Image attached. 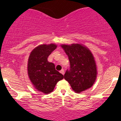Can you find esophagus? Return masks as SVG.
I'll return each instance as SVG.
<instances>
[{
	"label": "esophagus",
	"mask_w": 121,
	"mask_h": 121,
	"mask_svg": "<svg viewBox=\"0 0 121 121\" xmlns=\"http://www.w3.org/2000/svg\"><path fill=\"white\" fill-rule=\"evenodd\" d=\"M60 73L61 74H63V75H64V69H61V70L60 71Z\"/></svg>",
	"instance_id": "34e87169"
}]
</instances>
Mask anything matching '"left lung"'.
I'll list each match as a JSON object with an SVG mask.
<instances>
[{
	"instance_id": "left-lung-1",
	"label": "left lung",
	"mask_w": 121,
	"mask_h": 121,
	"mask_svg": "<svg viewBox=\"0 0 121 121\" xmlns=\"http://www.w3.org/2000/svg\"><path fill=\"white\" fill-rule=\"evenodd\" d=\"M61 47L68 56L70 65L64 74L65 80L77 93L91 88L95 81L97 71L90 50L80 44H63Z\"/></svg>"
}]
</instances>
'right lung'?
I'll use <instances>...</instances> for the list:
<instances>
[{
	"label": "right lung",
	"instance_id": "right-lung-1",
	"mask_svg": "<svg viewBox=\"0 0 121 121\" xmlns=\"http://www.w3.org/2000/svg\"><path fill=\"white\" fill-rule=\"evenodd\" d=\"M57 48L54 44H41L33 50L28 59L27 71L30 81L35 88L44 94L52 92L56 84L64 78L55 65L47 58Z\"/></svg>",
	"mask_w": 121,
	"mask_h": 121
}]
</instances>
